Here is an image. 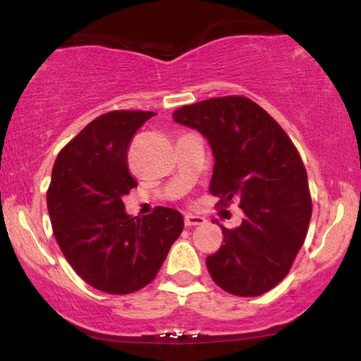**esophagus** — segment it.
<instances>
[{
    "mask_svg": "<svg viewBox=\"0 0 361 361\" xmlns=\"http://www.w3.org/2000/svg\"><path fill=\"white\" fill-rule=\"evenodd\" d=\"M184 224H185V226L204 225V224H205V219H204V216H199V215H192V214H187V215L184 216Z\"/></svg>",
    "mask_w": 361,
    "mask_h": 361,
    "instance_id": "34e87169",
    "label": "esophagus"
}]
</instances>
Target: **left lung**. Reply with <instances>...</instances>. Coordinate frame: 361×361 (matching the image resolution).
I'll list each match as a JSON object with an SVG mask.
<instances>
[{
  "label": "left lung",
  "mask_w": 361,
  "mask_h": 361,
  "mask_svg": "<svg viewBox=\"0 0 361 361\" xmlns=\"http://www.w3.org/2000/svg\"><path fill=\"white\" fill-rule=\"evenodd\" d=\"M172 116L209 140L215 159L210 194L220 197V205L236 199L245 214L236 228L221 226L224 245L205 261L212 279L241 298L268 293L289 273L312 215L298 149L246 97L210 98Z\"/></svg>",
  "instance_id": "8db88e82"
}]
</instances>
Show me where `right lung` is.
<instances>
[{
	"label": "right lung",
	"mask_w": 361,
	"mask_h": 361,
	"mask_svg": "<svg viewBox=\"0 0 361 361\" xmlns=\"http://www.w3.org/2000/svg\"><path fill=\"white\" fill-rule=\"evenodd\" d=\"M152 111H110L59 152L47 190L54 236L80 278L108 294H130L156 278L184 228L180 212L156 207L126 214L123 195L136 180L128 146Z\"/></svg>",
	"instance_id": "right-lung-1"
}]
</instances>
